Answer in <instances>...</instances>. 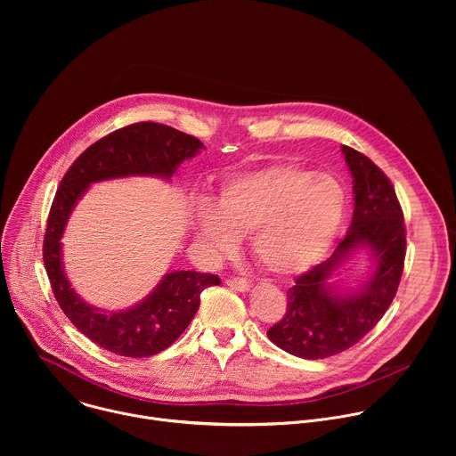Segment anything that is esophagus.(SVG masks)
Instances as JSON below:
<instances>
[{
    "label": "esophagus",
    "instance_id": "1",
    "mask_svg": "<svg viewBox=\"0 0 456 456\" xmlns=\"http://www.w3.org/2000/svg\"><path fill=\"white\" fill-rule=\"evenodd\" d=\"M225 283H227L231 289L238 290V292H247V290H250V283H248L245 278H227Z\"/></svg>",
    "mask_w": 456,
    "mask_h": 456
}]
</instances>
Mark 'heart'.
Masks as SVG:
<instances>
[{"label":"heart","instance_id":"b5f03b06","mask_svg":"<svg viewBox=\"0 0 456 456\" xmlns=\"http://www.w3.org/2000/svg\"><path fill=\"white\" fill-rule=\"evenodd\" d=\"M346 211L345 185L330 173L278 162L225 178L215 206L194 213L199 241L213 254L234 250L240 234L257 264L276 276H296L327 254Z\"/></svg>","mask_w":456,"mask_h":456}]
</instances>
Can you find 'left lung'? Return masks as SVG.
<instances>
[{
  "instance_id": "8db88e82",
  "label": "left lung",
  "mask_w": 456,
  "mask_h": 456,
  "mask_svg": "<svg viewBox=\"0 0 456 456\" xmlns=\"http://www.w3.org/2000/svg\"><path fill=\"white\" fill-rule=\"evenodd\" d=\"M354 178V218L334 254L296 280L287 312L269 329V339L301 359H324L359 343L392 305L406 256L401 204L389 178L362 153L343 146ZM366 248L374 269L355 291H345L333 274L351 254Z\"/></svg>"
}]
</instances>
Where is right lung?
Segmentation results:
<instances>
[{
	"label": "right lung",
	"instance_id": "1",
	"mask_svg": "<svg viewBox=\"0 0 456 456\" xmlns=\"http://www.w3.org/2000/svg\"><path fill=\"white\" fill-rule=\"evenodd\" d=\"M204 144L159 122H137L92 144L62 176L48 215L43 259L53 296L74 327L104 350L124 357H150L171 346L189 327L204 289L218 285L215 274L175 271L153 292L126 310L92 306L72 289L62 267L61 238L86 189L102 180L159 176L171 180L176 167Z\"/></svg>",
	"mask_w": 456,
	"mask_h": 456
}]
</instances>
